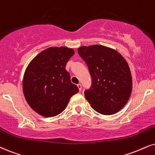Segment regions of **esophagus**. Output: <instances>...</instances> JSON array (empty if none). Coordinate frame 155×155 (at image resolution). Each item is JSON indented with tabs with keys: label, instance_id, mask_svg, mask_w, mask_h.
<instances>
[{
	"label": "esophagus",
	"instance_id": "34e87169",
	"mask_svg": "<svg viewBox=\"0 0 155 155\" xmlns=\"http://www.w3.org/2000/svg\"><path fill=\"white\" fill-rule=\"evenodd\" d=\"M77 87H78V88H79V91H81V84H77Z\"/></svg>",
	"mask_w": 155,
	"mask_h": 155
}]
</instances>
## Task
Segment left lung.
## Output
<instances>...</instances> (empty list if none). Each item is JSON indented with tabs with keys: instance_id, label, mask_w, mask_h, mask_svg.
I'll list each match as a JSON object with an SVG mask.
<instances>
[{
	"instance_id": "8db88e82",
	"label": "left lung",
	"mask_w": 155,
	"mask_h": 155,
	"mask_svg": "<svg viewBox=\"0 0 155 155\" xmlns=\"http://www.w3.org/2000/svg\"><path fill=\"white\" fill-rule=\"evenodd\" d=\"M78 54L91 76V87L84 91L91 107L104 115L118 112L126 105L132 89L127 61L117 51L101 45L81 46Z\"/></svg>"
}]
</instances>
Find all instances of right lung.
<instances>
[{
    "instance_id": "obj_1",
    "label": "right lung",
    "mask_w": 155,
    "mask_h": 155,
    "mask_svg": "<svg viewBox=\"0 0 155 155\" xmlns=\"http://www.w3.org/2000/svg\"><path fill=\"white\" fill-rule=\"evenodd\" d=\"M74 51L67 47H50L29 63L23 80L25 99L33 110L52 117L61 113L70 98L79 92L66 70Z\"/></svg>"
}]
</instances>
